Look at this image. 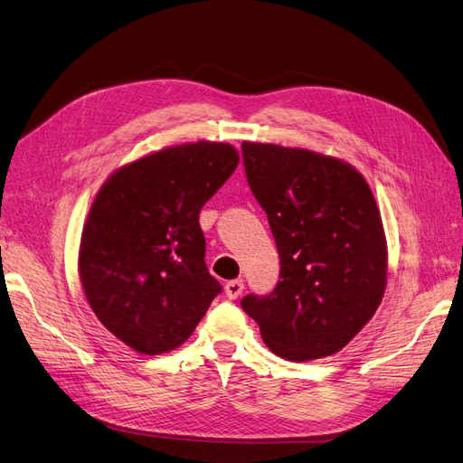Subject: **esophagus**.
Instances as JSON below:
<instances>
[{"instance_id": "obj_1", "label": "esophagus", "mask_w": 463, "mask_h": 463, "mask_svg": "<svg viewBox=\"0 0 463 463\" xmlns=\"http://www.w3.org/2000/svg\"><path fill=\"white\" fill-rule=\"evenodd\" d=\"M226 296L230 298V299H237L243 293V289H245V284H243V279H230V282L226 284Z\"/></svg>"}]
</instances>
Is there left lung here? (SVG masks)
<instances>
[{
	"instance_id": "1",
	"label": "left lung",
	"mask_w": 463,
	"mask_h": 463,
	"mask_svg": "<svg viewBox=\"0 0 463 463\" xmlns=\"http://www.w3.org/2000/svg\"><path fill=\"white\" fill-rule=\"evenodd\" d=\"M249 187L269 216L279 282L245 296L264 344L288 361L340 352L383 301L388 249L373 191L352 164L307 148L243 143Z\"/></svg>"
}]
</instances>
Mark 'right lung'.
Returning <instances> with one entry per match:
<instances>
[{"instance_id": "right-lung-1", "label": "right lung", "mask_w": 463, "mask_h": 463, "mask_svg": "<svg viewBox=\"0 0 463 463\" xmlns=\"http://www.w3.org/2000/svg\"><path fill=\"white\" fill-rule=\"evenodd\" d=\"M237 164L228 143L177 145L119 167L98 191L80 235V284L98 320L135 352L179 347L222 291L199 213Z\"/></svg>"}]
</instances>
